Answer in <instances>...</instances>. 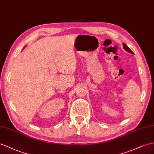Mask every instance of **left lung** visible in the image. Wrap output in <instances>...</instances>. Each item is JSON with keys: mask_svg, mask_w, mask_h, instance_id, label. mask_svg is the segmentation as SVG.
<instances>
[{"mask_svg": "<svg viewBox=\"0 0 154 154\" xmlns=\"http://www.w3.org/2000/svg\"><path fill=\"white\" fill-rule=\"evenodd\" d=\"M123 47H124V49L125 51H128V52H129V53H131V54H134L133 51L129 48V47H128V45H126L125 43H123Z\"/></svg>", "mask_w": 154, "mask_h": 154, "instance_id": "obj_1", "label": "left lung"}]
</instances>
